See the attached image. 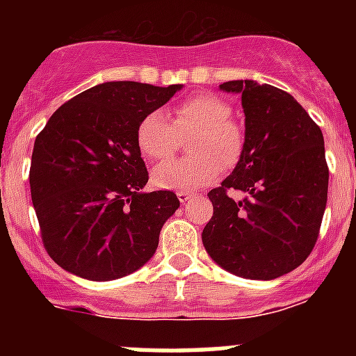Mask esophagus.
<instances>
[{
	"label": "esophagus",
	"mask_w": 356,
	"mask_h": 356,
	"mask_svg": "<svg viewBox=\"0 0 356 356\" xmlns=\"http://www.w3.org/2000/svg\"><path fill=\"white\" fill-rule=\"evenodd\" d=\"M176 196H178V200H180L181 205H185L187 201L193 200V193H185V191H180V193L176 194Z\"/></svg>",
	"instance_id": "34e87169"
}]
</instances>
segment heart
<instances>
[{"mask_svg": "<svg viewBox=\"0 0 356 356\" xmlns=\"http://www.w3.org/2000/svg\"><path fill=\"white\" fill-rule=\"evenodd\" d=\"M232 106L213 94H196L176 106L172 124L162 112L144 115L137 127V147L147 160H163L175 153L176 131L197 130L188 160H169L151 171L159 188L193 191L209 185L221 172L222 163L234 165L242 153L244 135L232 119Z\"/></svg>", "mask_w": 356, "mask_h": 356, "instance_id": "heart-1", "label": "heart"}]
</instances>
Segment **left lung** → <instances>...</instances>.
<instances>
[{
    "instance_id": "obj_1",
    "label": "left lung",
    "mask_w": 356,
    "mask_h": 356,
    "mask_svg": "<svg viewBox=\"0 0 356 356\" xmlns=\"http://www.w3.org/2000/svg\"><path fill=\"white\" fill-rule=\"evenodd\" d=\"M219 89L241 94L246 130L237 165L209 193L213 216L201 241L232 275L275 280L301 266L319 235L328 200L323 131L278 87L232 80ZM229 188L245 197L234 200Z\"/></svg>"
}]
</instances>
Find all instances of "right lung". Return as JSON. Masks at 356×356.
Instances as JSON below:
<instances>
[{
	"label": "right lung",
	"mask_w": 356,
	"mask_h": 356,
	"mask_svg": "<svg viewBox=\"0 0 356 356\" xmlns=\"http://www.w3.org/2000/svg\"><path fill=\"white\" fill-rule=\"evenodd\" d=\"M184 85L106 81L55 110L31 153V203L46 251L92 282L131 275L155 254L178 210L171 191L144 193L137 127Z\"/></svg>",
	"instance_id": "right-lung-1"
}]
</instances>
